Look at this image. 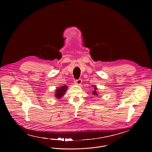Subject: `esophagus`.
Here are the masks:
<instances>
[{
    "instance_id": "obj_1",
    "label": "esophagus",
    "mask_w": 152,
    "mask_h": 152,
    "mask_svg": "<svg viewBox=\"0 0 152 152\" xmlns=\"http://www.w3.org/2000/svg\"><path fill=\"white\" fill-rule=\"evenodd\" d=\"M81 83H82V80H81V78L77 80L76 81H75V84H76L77 85H78V86L81 85Z\"/></svg>"
}]
</instances>
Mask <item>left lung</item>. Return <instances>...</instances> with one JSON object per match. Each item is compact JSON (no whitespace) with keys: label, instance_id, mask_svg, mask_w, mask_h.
<instances>
[{"label":"left lung","instance_id":"obj_1","mask_svg":"<svg viewBox=\"0 0 152 152\" xmlns=\"http://www.w3.org/2000/svg\"><path fill=\"white\" fill-rule=\"evenodd\" d=\"M96 89V88H95V89ZM93 95H98V94H96V91H94L93 92Z\"/></svg>","mask_w":152,"mask_h":152}]
</instances>
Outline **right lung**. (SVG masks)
Returning a JSON list of instances; mask_svg holds the SVG:
<instances>
[{
    "mask_svg": "<svg viewBox=\"0 0 152 152\" xmlns=\"http://www.w3.org/2000/svg\"><path fill=\"white\" fill-rule=\"evenodd\" d=\"M67 89V86H63L61 87H59L56 92V97L57 99H60L61 98V97H62L63 96V95L65 94L66 91Z\"/></svg>",
    "mask_w": 152,
    "mask_h": 152,
    "instance_id": "1",
    "label": "right lung"
}]
</instances>
